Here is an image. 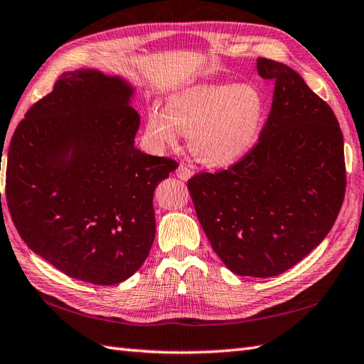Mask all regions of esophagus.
Here are the masks:
<instances>
[{
	"mask_svg": "<svg viewBox=\"0 0 364 364\" xmlns=\"http://www.w3.org/2000/svg\"><path fill=\"white\" fill-rule=\"evenodd\" d=\"M176 174H177V177H179V179L188 181L190 177L193 176V171H191V168H188L187 165H179V168H177Z\"/></svg>",
	"mask_w": 364,
	"mask_h": 364,
	"instance_id": "esophagus-1",
	"label": "esophagus"
}]
</instances>
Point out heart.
<instances>
[{"instance_id": "heart-1", "label": "heart", "mask_w": 364, "mask_h": 364, "mask_svg": "<svg viewBox=\"0 0 364 364\" xmlns=\"http://www.w3.org/2000/svg\"><path fill=\"white\" fill-rule=\"evenodd\" d=\"M263 117L264 98L254 85H195L169 96L165 112L152 107L146 134L159 148L188 134L190 151L200 164L224 168L254 148Z\"/></svg>"}]
</instances>
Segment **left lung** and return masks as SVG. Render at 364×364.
<instances>
[{
	"mask_svg": "<svg viewBox=\"0 0 364 364\" xmlns=\"http://www.w3.org/2000/svg\"><path fill=\"white\" fill-rule=\"evenodd\" d=\"M274 80L258 141L228 169L188 181L198 220L215 252L238 276L274 277L309 255L332 229L346 193L338 119L285 63L260 58Z\"/></svg>",
	"mask_w": 364,
	"mask_h": 364,
	"instance_id": "8db88e82",
	"label": "left lung"
}]
</instances>
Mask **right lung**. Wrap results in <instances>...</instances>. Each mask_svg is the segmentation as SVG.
Wrapping results in <instances>:
<instances>
[{
    "label": "right lung",
    "instance_id": "right-lung-1",
    "mask_svg": "<svg viewBox=\"0 0 364 364\" xmlns=\"http://www.w3.org/2000/svg\"><path fill=\"white\" fill-rule=\"evenodd\" d=\"M132 93L101 71L63 73L7 151L6 199L20 237L54 268L95 285L119 284L146 260L154 190L177 168L134 146Z\"/></svg>",
    "mask_w": 364,
    "mask_h": 364
}]
</instances>
